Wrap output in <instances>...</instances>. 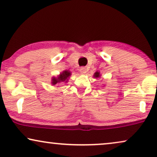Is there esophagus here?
<instances>
[{
	"label": "esophagus",
	"instance_id": "esophagus-1",
	"mask_svg": "<svg viewBox=\"0 0 157 157\" xmlns=\"http://www.w3.org/2000/svg\"><path fill=\"white\" fill-rule=\"evenodd\" d=\"M80 71H81V72L83 74H85L87 72V69H86V68H81Z\"/></svg>",
	"mask_w": 157,
	"mask_h": 157
}]
</instances>
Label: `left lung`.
<instances>
[{"instance_id":"obj_1","label":"left lung","mask_w":157,"mask_h":157,"mask_svg":"<svg viewBox=\"0 0 157 157\" xmlns=\"http://www.w3.org/2000/svg\"><path fill=\"white\" fill-rule=\"evenodd\" d=\"M94 77L95 78H100L101 77V74H100V72L99 71H96L94 73Z\"/></svg>"}]
</instances>
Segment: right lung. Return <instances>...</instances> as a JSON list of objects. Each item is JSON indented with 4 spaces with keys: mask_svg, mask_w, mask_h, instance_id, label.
I'll return each mask as SVG.
<instances>
[{
    "mask_svg": "<svg viewBox=\"0 0 157 157\" xmlns=\"http://www.w3.org/2000/svg\"><path fill=\"white\" fill-rule=\"evenodd\" d=\"M71 76V72L68 70H65L61 73H60L59 75H58L56 77H52L51 79V85H59V83H67L68 78Z\"/></svg>",
    "mask_w": 157,
    "mask_h": 157,
    "instance_id": "right-lung-1",
    "label": "right lung"
}]
</instances>
